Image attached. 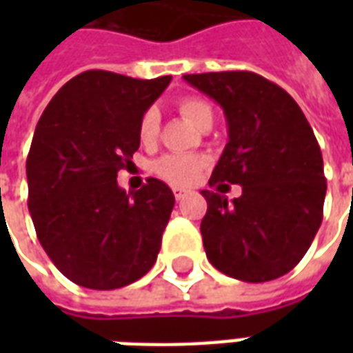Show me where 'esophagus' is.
Instances as JSON below:
<instances>
[{
	"instance_id": "obj_1",
	"label": "esophagus",
	"mask_w": 353,
	"mask_h": 353,
	"mask_svg": "<svg viewBox=\"0 0 353 353\" xmlns=\"http://www.w3.org/2000/svg\"><path fill=\"white\" fill-rule=\"evenodd\" d=\"M187 192L189 191H185V189H179V187H176V189H174V196H176L177 200H181L187 196Z\"/></svg>"
}]
</instances>
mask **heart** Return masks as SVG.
<instances>
[{"instance_id": "heart-1", "label": "heart", "mask_w": 353, "mask_h": 353, "mask_svg": "<svg viewBox=\"0 0 353 353\" xmlns=\"http://www.w3.org/2000/svg\"><path fill=\"white\" fill-rule=\"evenodd\" d=\"M179 113L194 124L200 130H210L214 124V109L210 108V103L194 96L183 98L177 103ZM159 130H161V115L157 109H147L145 113L139 119L138 134L141 143H153L154 139L159 138ZM206 161L196 154H183V153H172L164 154L159 161L154 162V174L166 179L168 183L174 185H191L196 181V177L204 168Z\"/></svg>"}]
</instances>
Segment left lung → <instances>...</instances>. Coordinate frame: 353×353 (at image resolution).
Wrapping results in <instances>:
<instances>
[{
	"instance_id": "1",
	"label": "left lung",
	"mask_w": 353,
	"mask_h": 353,
	"mask_svg": "<svg viewBox=\"0 0 353 353\" xmlns=\"http://www.w3.org/2000/svg\"><path fill=\"white\" fill-rule=\"evenodd\" d=\"M183 79L217 101L227 119L229 141L210 185H242L232 202L202 191L208 261L236 280H276L303 259L323 219L327 183L318 139L296 101L257 73Z\"/></svg>"
}]
</instances>
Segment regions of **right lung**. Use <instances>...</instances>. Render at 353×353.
Wrapping results in <instances>:
<instances>
[{
  "label": "right lung",
  "instance_id": "add662e5",
  "mask_svg": "<svg viewBox=\"0 0 353 353\" xmlns=\"http://www.w3.org/2000/svg\"><path fill=\"white\" fill-rule=\"evenodd\" d=\"M172 77L132 79L90 70L60 88L35 126L26 161L28 208L50 261L88 289H119L145 276L174 208L168 185L117 183L139 147V119Z\"/></svg>",
  "mask_w": 353,
  "mask_h": 353
}]
</instances>
